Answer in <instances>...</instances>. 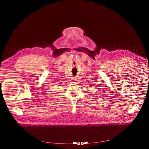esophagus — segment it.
Segmentation results:
<instances>
[{
	"label": "esophagus",
	"mask_w": 149,
	"mask_h": 149,
	"mask_svg": "<svg viewBox=\"0 0 149 149\" xmlns=\"http://www.w3.org/2000/svg\"><path fill=\"white\" fill-rule=\"evenodd\" d=\"M72 80H73V81H77L78 79L76 78H73V79H72Z\"/></svg>",
	"instance_id": "obj_1"
}]
</instances>
